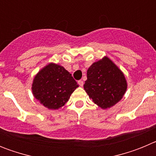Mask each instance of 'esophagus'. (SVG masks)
<instances>
[{"label":"esophagus","mask_w":156,"mask_h":156,"mask_svg":"<svg viewBox=\"0 0 156 156\" xmlns=\"http://www.w3.org/2000/svg\"><path fill=\"white\" fill-rule=\"evenodd\" d=\"M78 83H79V85H80V87L83 86V81L81 80H80L78 81Z\"/></svg>","instance_id":"1"}]
</instances>
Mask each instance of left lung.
<instances>
[{
  "instance_id": "1",
  "label": "left lung",
  "mask_w": 156,
  "mask_h": 156,
  "mask_svg": "<svg viewBox=\"0 0 156 156\" xmlns=\"http://www.w3.org/2000/svg\"><path fill=\"white\" fill-rule=\"evenodd\" d=\"M87 74L84 90L101 108L113 106L124 95L127 87L124 75L107 57L94 63Z\"/></svg>"
}]
</instances>
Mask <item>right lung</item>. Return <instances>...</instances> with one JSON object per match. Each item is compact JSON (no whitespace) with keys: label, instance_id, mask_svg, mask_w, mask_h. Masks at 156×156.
I'll use <instances>...</instances> for the list:
<instances>
[{"label":"right lung","instance_id":"add662e5","mask_svg":"<svg viewBox=\"0 0 156 156\" xmlns=\"http://www.w3.org/2000/svg\"><path fill=\"white\" fill-rule=\"evenodd\" d=\"M79 87L64 67L49 64L37 73L32 85L34 97L46 108L58 109L64 105Z\"/></svg>","mask_w":156,"mask_h":156}]
</instances>
